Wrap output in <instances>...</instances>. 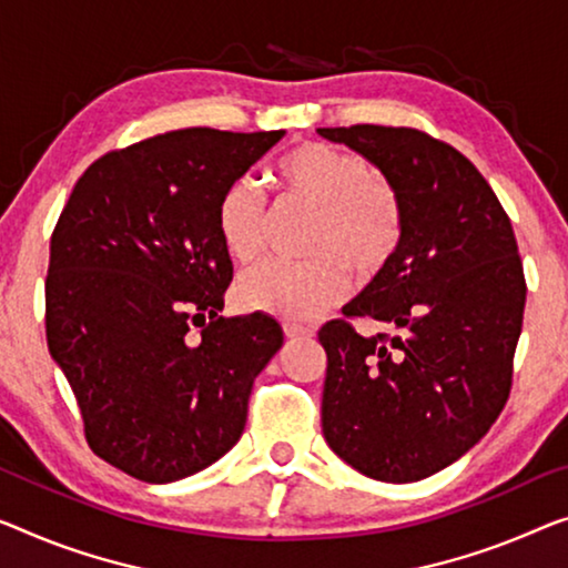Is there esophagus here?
<instances>
[{
  "mask_svg": "<svg viewBox=\"0 0 568 568\" xmlns=\"http://www.w3.org/2000/svg\"><path fill=\"white\" fill-rule=\"evenodd\" d=\"M283 332H285V336H287V338H303V336H308V334H311L306 326L291 324V321H287V324H283Z\"/></svg>",
  "mask_w": 568,
  "mask_h": 568,
  "instance_id": "34e87169",
  "label": "esophagus"
}]
</instances>
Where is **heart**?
Instances as JSON below:
<instances>
[{
  "label": "heart",
  "mask_w": 568,
  "mask_h": 568,
  "mask_svg": "<svg viewBox=\"0 0 568 568\" xmlns=\"http://www.w3.org/2000/svg\"><path fill=\"white\" fill-rule=\"evenodd\" d=\"M281 181L321 209L308 252L316 260H260L236 277L234 298L244 311L306 321L349 291V275L369 277L390 262L403 216L395 191L367 160L326 145H303L281 163ZM267 201L260 183L240 178L222 193L216 232L226 255L250 260L262 247Z\"/></svg>",
  "instance_id": "heart-1"
}]
</instances>
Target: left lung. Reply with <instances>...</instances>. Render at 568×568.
Returning a JSON list of instances; mask_svg holds the SVG:
<instances>
[{
    "instance_id": "1",
    "label": "left lung",
    "mask_w": 568,
    "mask_h": 568,
    "mask_svg": "<svg viewBox=\"0 0 568 568\" xmlns=\"http://www.w3.org/2000/svg\"><path fill=\"white\" fill-rule=\"evenodd\" d=\"M395 191L403 230L393 257L344 316L393 334L362 336L338 318L326 349L321 428L332 452L379 481L446 469L487 434L510 395L526 277L513 224L459 150L410 126H324Z\"/></svg>"
}]
</instances>
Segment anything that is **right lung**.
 <instances>
[{
	"label": "right lung",
	"mask_w": 568,
	"mask_h": 568,
	"mask_svg": "<svg viewBox=\"0 0 568 568\" xmlns=\"http://www.w3.org/2000/svg\"><path fill=\"white\" fill-rule=\"evenodd\" d=\"M285 138L191 126L99 158L50 236L45 334L91 452L165 485L222 459L283 346L267 313L224 318L222 193Z\"/></svg>",
	"instance_id": "right-lung-1"
}]
</instances>
